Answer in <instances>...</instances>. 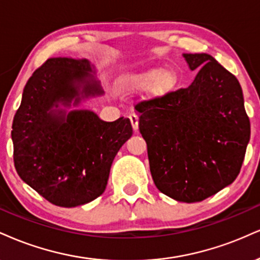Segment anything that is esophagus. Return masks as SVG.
<instances>
[{"label": "esophagus", "mask_w": 260, "mask_h": 260, "mask_svg": "<svg viewBox=\"0 0 260 260\" xmlns=\"http://www.w3.org/2000/svg\"><path fill=\"white\" fill-rule=\"evenodd\" d=\"M128 117H129L131 123H132L133 131L134 132H137V131H138V116H137L136 114H131Z\"/></svg>", "instance_id": "1"}]
</instances>
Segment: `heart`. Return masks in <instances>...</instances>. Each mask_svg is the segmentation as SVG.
<instances>
[{
    "mask_svg": "<svg viewBox=\"0 0 260 260\" xmlns=\"http://www.w3.org/2000/svg\"><path fill=\"white\" fill-rule=\"evenodd\" d=\"M177 83L178 75L173 69L151 68L121 76L116 82V89L120 94L132 95L150 86V98L158 99L173 92Z\"/></svg>",
    "mask_w": 260,
    "mask_h": 260,
    "instance_id": "b5f03b06",
    "label": "heart"
}]
</instances>
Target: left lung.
<instances>
[{
	"label": "left lung",
	"mask_w": 260,
	"mask_h": 260,
	"mask_svg": "<svg viewBox=\"0 0 260 260\" xmlns=\"http://www.w3.org/2000/svg\"><path fill=\"white\" fill-rule=\"evenodd\" d=\"M199 69L187 88L137 104L150 172L162 193L203 201L239 176L251 136L239 81L212 55L183 54Z\"/></svg>",
	"instance_id": "8db88e82"
}]
</instances>
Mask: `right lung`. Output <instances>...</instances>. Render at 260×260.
<instances>
[{
  "mask_svg": "<svg viewBox=\"0 0 260 260\" xmlns=\"http://www.w3.org/2000/svg\"><path fill=\"white\" fill-rule=\"evenodd\" d=\"M86 59L49 58L30 77L12 124L14 166L42 198L60 207L84 205L104 192L115 156L133 134L129 118L100 120L67 111L104 94Z\"/></svg>",
  "mask_w": 260,
  "mask_h": 260,
  "instance_id": "obj_1",
  "label": "right lung"
}]
</instances>
